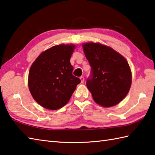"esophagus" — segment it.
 I'll list each match as a JSON object with an SVG mask.
<instances>
[{"instance_id":"1","label":"esophagus","mask_w":155,"mask_h":155,"mask_svg":"<svg viewBox=\"0 0 155 155\" xmlns=\"http://www.w3.org/2000/svg\"><path fill=\"white\" fill-rule=\"evenodd\" d=\"M80 79H81V83H84V77H80Z\"/></svg>"}]
</instances>
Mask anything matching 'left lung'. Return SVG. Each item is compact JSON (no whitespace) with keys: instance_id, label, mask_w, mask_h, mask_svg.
I'll return each mask as SVG.
<instances>
[{"instance_id":"8db88e82","label":"left lung","mask_w":155,"mask_h":155,"mask_svg":"<svg viewBox=\"0 0 155 155\" xmlns=\"http://www.w3.org/2000/svg\"><path fill=\"white\" fill-rule=\"evenodd\" d=\"M91 67L87 87L93 99L104 107L116 105L126 97L132 84V72L127 60L110 46L89 42L82 45Z\"/></svg>"}]
</instances>
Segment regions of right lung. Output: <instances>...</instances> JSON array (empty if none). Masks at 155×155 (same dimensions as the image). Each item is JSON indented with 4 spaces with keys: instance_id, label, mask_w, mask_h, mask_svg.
<instances>
[{
    "instance_id": "add662e5",
    "label": "right lung",
    "mask_w": 155,
    "mask_h": 155,
    "mask_svg": "<svg viewBox=\"0 0 155 155\" xmlns=\"http://www.w3.org/2000/svg\"><path fill=\"white\" fill-rule=\"evenodd\" d=\"M74 44H59L41 52L31 66L28 87L33 98L44 108L56 110L69 101L79 78L72 75L70 60Z\"/></svg>"
}]
</instances>
